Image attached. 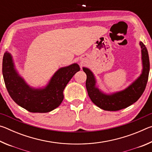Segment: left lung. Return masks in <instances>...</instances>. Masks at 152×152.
<instances>
[{
    "label": "left lung",
    "instance_id": "1",
    "mask_svg": "<svg viewBox=\"0 0 152 152\" xmlns=\"http://www.w3.org/2000/svg\"><path fill=\"white\" fill-rule=\"evenodd\" d=\"M141 48L143 70L140 76L122 91L112 94H106L96 86L94 74L88 68H83L86 74V87L92 102L104 110L115 111L127 108L140 99L145 91L150 72V60L147 48L142 42L140 43Z\"/></svg>",
    "mask_w": 152,
    "mask_h": 152
}]
</instances>
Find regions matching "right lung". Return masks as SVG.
<instances>
[{
    "instance_id": "1",
    "label": "right lung",
    "mask_w": 152,
    "mask_h": 152,
    "mask_svg": "<svg viewBox=\"0 0 152 152\" xmlns=\"http://www.w3.org/2000/svg\"><path fill=\"white\" fill-rule=\"evenodd\" d=\"M78 71L77 64L61 68L45 88L35 89L19 75L9 52L4 53L2 59V75L9 95L18 105L31 113H48L60 106L64 99V88Z\"/></svg>"
}]
</instances>
